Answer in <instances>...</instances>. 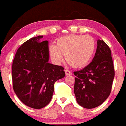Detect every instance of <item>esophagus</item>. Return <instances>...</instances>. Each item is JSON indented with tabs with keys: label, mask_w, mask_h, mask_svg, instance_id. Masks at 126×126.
Wrapping results in <instances>:
<instances>
[{
	"label": "esophagus",
	"mask_w": 126,
	"mask_h": 126,
	"mask_svg": "<svg viewBox=\"0 0 126 126\" xmlns=\"http://www.w3.org/2000/svg\"><path fill=\"white\" fill-rule=\"evenodd\" d=\"M65 73L66 75H72V73L68 69H65Z\"/></svg>",
	"instance_id": "obj_1"
}]
</instances>
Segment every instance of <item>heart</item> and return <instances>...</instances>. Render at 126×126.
I'll return each mask as SVG.
<instances>
[{
    "label": "heart",
    "instance_id": "obj_1",
    "mask_svg": "<svg viewBox=\"0 0 126 126\" xmlns=\"http://www.w3.org/2000/svg\"><path fill=\"white\" fill-rule=\"evenodd\" d=\"M95 49V41L93 37L84 35L70 34L59 37L56 45L49 47V54L56 63L63 60L75 67H81L89 63Z\"/></svg>",
    "mask_w": 126,
    "mask_h": 126
}]
</instances>
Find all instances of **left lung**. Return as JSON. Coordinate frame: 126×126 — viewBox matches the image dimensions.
<instances>
[{
  "label": "left lung",
  "instance_id": "1",
  "mask_svg": "<svg viewBox=\"0 0 126 126\" xmlns=\"http://www.w3.org/2000/svg\"><path fill=\"white\" fill-rule=\"evenodd\" d=\"M74 93L77 102L83 108L100 105L108 97L114 77L111 52L102 40H97L95 56L89 65L73 72Z\"/></svg>",
  "mask_w": 126,
  "mask_h": 126
}]
</instances>
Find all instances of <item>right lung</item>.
Returning a JSON list of instances; mask_svg holds the SVG:
<instances>
[{
  "mask_svg": "<svg viewBox=\"0 0 126 126\" xmlns=\"http://www.w3.org/2000/svg\"><path fill=\"white\" fill-rule=\"evenodd\" d=\"M43 35L25 42L17 50L12 64V81L14 91L26 105L40 109L50 102L54 84L65 75L62 66L49 61L47 40Z\"/></svg>",
  "mask_w": 126,
  "mask_h": 126,
  "instance_id": "1",
  "label": "right lung"
}]
</instances>
